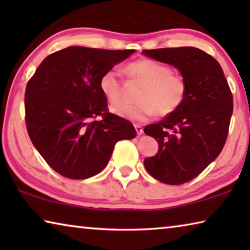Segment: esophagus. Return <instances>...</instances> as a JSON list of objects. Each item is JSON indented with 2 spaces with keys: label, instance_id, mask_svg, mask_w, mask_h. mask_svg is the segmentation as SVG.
Listing matches in <instances>:
<instances>
[{
  "label": "esophagus",
  "instance_id": "34e87169",
  "mask_svg": "<svg viewBox=\"0 0 250 250\" xmlns=\"http://www.w3.org/2000/svg\"><path fill=\"white\" fill-rule=\"evenodd\" d=\"M134 128H135V131H137V134H138V135H141V134L143 133V129H142L141 125H134Z\"/></svg>",
  "mask_w": 250,
  "mask_h": 250
}]
</instances>
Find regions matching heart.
I'll return each mask as SVG.
<instances>
[{
	"label": "heart",
	"instance_id": "obj_1",
	"mask_svg": "<svg viewBox=\"0 0 250 250\" xmlns=\"http://www.w3.org/2000/svg\"><path fill=\"white\" fill-rule=\"evenodd\" d=\"M129 82L140 83L137 94L139 103L120 104L111 107V112L125 119L145 122L156 112L168 116L181 107L188 90L183 75L172 71L170 67L153 59H139L125 66ZM99 88L110 104L120 103L125 95V83L116 69L101 75Z\"/></svg>",
	"mask_w": 250,
	"mask_h": 250
}]
</instances>
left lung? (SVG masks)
Returning a JSON list of instances; mask_svg holds the SVG:
<instances>
[{"label": "left lung", "mask_w": 250, "mask_h": 250, "mask_svg": "<svg viewBox=\"0 0 250 250\" xmlns=\"http://www.w3.org/2000/svg\"><path fill=\"white\" fill-rule=\"evenodd\" d=\"M142 54L174 66L188 83L181 107L145 133L159 143L145 160L154 179L170 185L193 180L221 153L232 113V95L218 62L195 47L145 49Z\"/></svg>", "instance_id": "left-lung-1"}]
</instances>
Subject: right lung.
Masks as SVG:
<instances>
[{
  "mask_svg": "<svg viewBox=\"0 0 250 250\" xmlns=\"http://www.w3.org/2000/svg\"><path fill=\"white\" fill-rule=\"evenodd\" d=\"M134 52L70 46L46 57L28 80V135L61 175L83 180L98 174L116 143L137 135L131 122L108 112L99 88L101 75ZM99 115L103 119L96 121Z\"/></svg>",
  "mask_w": 250,
  "mask_h": 250,
  "instance_id": "obj_1",
  "label": "right lung"
}]
</instances>
